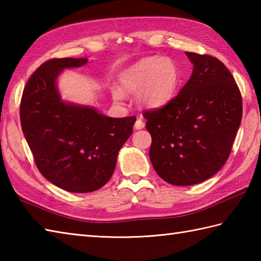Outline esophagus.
Segmentation results:
<instances>
[{"instance_id":"34e87169","label":"esophagus","mask_w":261,"mask_h":261,"mask_svg":"<svg viewBox=\"0 0 261 261\" xmlns=\"http://www.w3.org/2000/svg\"><path fill=\"white\" fill-rule=\"evenodd\" d=\"M143 126H145V123H143V121L141 120V118H139V119L136 121L135 127H136L137 130H141V129H143Z\"/></svg>"}]
</instances>
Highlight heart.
<instances>
[{"mask_svg": "<svg viewBox=\"0 0 261 261\" xmlns=\"http://www.w3.org/2000/svg\"><path fill=\"white\" fill-rule=\"evenodd\" d=\"M180 73L168 57L143 58L119 75V87L111 88L115 102H122L126 94L137 93V101L147 109H160L176 95Z\"/></svg>", "mask_w": 261, "mask_h": 261, "instance_id": "1", "label": "heart"}]
</instances>
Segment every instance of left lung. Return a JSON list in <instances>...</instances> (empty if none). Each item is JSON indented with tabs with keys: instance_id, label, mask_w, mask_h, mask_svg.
Masks as SVG:
<instances>
[{
	"instance_id": "8db88e82",
	"label": "left lung",
	"mask_w": 261,
	"mask_h": 261,
	"mask_svg": "<svg viewBox=\"0 0 261 261\" xmlns=\"http://www.w3.org/2000/svg\"><path fill=\"white\" fill-rule=\"evenodd\" d=\"M185 54L193 64L191 79L167 105L143 112L152 139L150 162L176 186L198 184L222 168L242 118L239 87L224 64Z\"/></svg>"
}]
</instances>
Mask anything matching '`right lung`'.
I'll return each mask as SVG.
<instances>
[{
    "label": "right lung",
    "instance_id": "right-lung-1",
    "mask_svg": "<svg viewBox=\"0 0 261 261\" xmlns=\"http://www.w3.org/2000/svg\"><path fill=\"white\" fill-rule=\"evenodd\" d=\"M87 62L60 58L43 63L28 81L20 104L22 131L39 171L73 193L94 192L107 184L137 120L110 118L90 105L64 101L58 76Z\"/></svg>",
    "mask_w": 261,
    "mask_h": 261
}]
</instances>
